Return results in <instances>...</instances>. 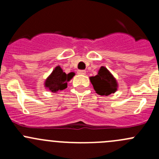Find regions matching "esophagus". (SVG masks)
Instances as JSON below:
<instances>
[{
	"label": "esophagus",
	"mask_w": 159,
	"mask_h": 159,
	"mask_svg": "<svg viewBox=\"0 0 159 159\" xmlns=\"http://www.w3.org/2000/svg\"><path fill=\"white\" fill-rule=\"evenodd\" d=\"M78 75H84L86 74V71L84 70H78Z\"/></svg>",
	"instance_id": "obj_1"
}]
</instances>
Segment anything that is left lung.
Segmentation results:
<instances>
[{
    "instance_id": "obj_1",
    "label": "left lung",
    "mask_w": 159,
    "mask_h": 159,
    "mask_svg": "<svg viewBox=\"0 0 159 159\" xmlns=\"http://www.w3.org/2000/svg\"><path fill=\"white\" fill-rule=\"evenodd\" d=\"M90 81L95 92L99 95L108 96L114 94L118 88L117 80L104 66L101 67L97 75L90 77Z\"/></svg>"
}]
</instances>
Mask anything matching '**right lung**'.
<instances>
[{"mask_svg":"<svg viewBox=\"0 0 159 159\" xmlns=\"http://www.w3.org/2000/svg\"><path fill=\"white\" fill-rule=\"evenodd\" d=\"M75 75V72L66 74L60 66L54 68L44 81V87L53 93H57L68 87V82Z\"/></svg>","mask_w":159,"mask_h":159,"instance_id":"1","label":"right lung"}]
</instances>
